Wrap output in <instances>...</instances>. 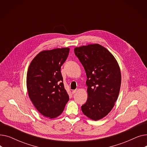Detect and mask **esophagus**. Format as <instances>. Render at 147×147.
<instances>
[{
    "instance_id": "1",
    "label": "esophagus",
    "mask_w": 147,
    "mask_h": 147,
    "mask_svg": "<svg viewBox=\"0 0 147 147\" xmlns=\"http://www.w3.org/2000/svg\"><path fill=\"white\" fill-rule=\"evenodd\" d=\"M76 92H77V90H76V89H75V90H73L72 91V94H74Z\"/></svg>"
}]
</instances>
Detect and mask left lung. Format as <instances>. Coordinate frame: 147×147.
I'll return each mask as SVG.
<instances>
[{
  "instance_id": "obj_1",
  "label": "left lung",
  "mask_w": 147,
  "mask_h": 147,
  "mask_svg": "<svg viewBox=\"0 0 147 147\" xmlns=\"http://www.w3.org/2000/svg\"><path fill=\"white\" fill-rule=\"evenodd\" d=\"M74 51L87 76L88 96L82 111L89 119L98 120L111 111L117 101L121 79L120 67L112 54L99 44Z\"/></svg>"
}]
</instances>
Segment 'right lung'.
<instances>
[{
  "mask_svg": "<svg viewBox=\"0 0 147 147\" xmlns=\"http://www.w3.org/2000/svg\"><path fill=\"white\" fill-rule=\"evenodd\" d=\"M69 51L68 48L42 51L29 65L27 74L28 96L37 111L46 117L59 116L68 101L61 67Z\"/></svg>",
  "mask_w": 147,
  "mask_h": 147,
  "instance_id": "1",
  "label": "right lung"
}]
</instances>
